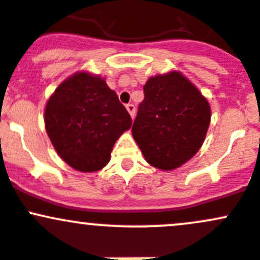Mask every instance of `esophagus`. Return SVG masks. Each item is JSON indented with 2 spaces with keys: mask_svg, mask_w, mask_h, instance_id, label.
I'll return each instance as SVG.
<instances>
[{
  "mask_svg": "<svg viewBox=\"0 0 260 260\" xmlns=\"http://www.w3.org/2000/svg\"><path fill=\"white\" fill-rule=\"evenodd\" d=\"M125 108H127V111H128V113L131 114V117H135V114H136V107H135V104H127V106H125Z\"/></svg>",
  "mask_w": 260,
  "mask_h": 260,
  "instance_id": "esophagus-1",
  "label": "esophagus"
}]
</instances>
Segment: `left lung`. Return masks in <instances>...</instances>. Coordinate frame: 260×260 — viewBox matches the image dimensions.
<instances>
[{
    "mask_svg": "<svg viewBox=\"0 0 260 260\" xmlns=\"http://www.w3.org/2000/svg\"><path fill=\"white\" fill-rule=\"evenodd\" d=\"M132 135L146 161L164 171L192 158L210 124L209 102L180 72L147 80Z\"/></svg>",
    "mask_w": 260,
    "mask_h": 260,
    "instance_id": "8db88e82",
    "label": "left lung"
}]
</instances>
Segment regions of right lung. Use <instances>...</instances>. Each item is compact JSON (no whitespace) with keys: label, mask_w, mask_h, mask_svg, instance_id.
<instances>
[{"label":"right lung","mask_w":260,"mask_h":260,"mask_svg":"<svg viewBox=\"0 0 260 260\" xmlns=\"http://www.w3.org/2000/svg\"><path fill=\"white\" fill-rule=\"evenodd\" d=\"M45 128L55 151L81 172L103 169L132 118L99 75L75 73L55 89L45 107Z\"/></svg>","instance_id":"1"}]
</instances>
